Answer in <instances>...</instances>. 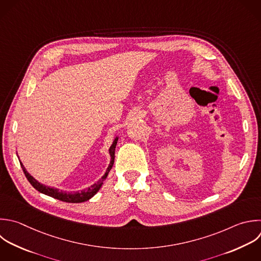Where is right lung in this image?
I'll list each match as a JSON object with an SVG mask.
<instances>
[{"label":"right lung","instance_id":"right-lung-1","mask_svg":"<svg viewBox=\"0 0 261 261\" xmlns=\"http://www.w3.org/2000/svg\"><path fill=\"white\" fill-rule=\"evenodd\" d=\"M117 141H118V136H116L109 148V155H110V162H109V165L105 171V173L103 174V176L95 184H93L92 186H90L89 188H86L84 190H81V191H70V192H67V191H63V190H59L57 188H54V187H49V186H46L42 182H40L39 180H37L32 174H30V172L25 169L24 165L22 164V162L19 160L20 162V165L22 167V170L27 176V178L29 179V181L31 182V185L36 189L38 190L40 193H43L47 196H50L52 198H55V199H58L60 201H63V202H68V203H82V202H85V201H88L90 200L92 197H94L98 191L101 189L105 178L107 177L109 171L111 170L112 166H113V163H114V155H115V148H116V145H117ZM19 159V157H18Z\"/></svg>","mask_w":261,"mask_h":261}]
</instances>
